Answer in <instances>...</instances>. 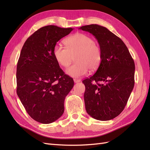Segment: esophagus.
<instances>
[{"mask_svg":"<svg viewBox=\"0 0 150 150\" xmlns=\"http://www.w3.org/2000/svg\"><path fill=\"white\" fill-rule=\"evenodd\" d=\"M81 81V79H74V82L75 83H78L79 82H80Z\"/></svg>","mask_w":150,"mask_h":150,"instance_id":"1","label":"esophagus"}]
</instances>
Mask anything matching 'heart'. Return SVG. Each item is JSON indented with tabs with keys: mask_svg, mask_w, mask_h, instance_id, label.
I'll return each instance as SVG.
<instances>
[{
	"mask_svg": "<svg viewBox=\"0 0 150 150\" xmlns=\"http://www.w3.org/2000/svg\"><path fill=\"white\" fill-rule=\"evenodd\" d=\"M66 47L56 44L53 55L57 63L63 67L69 66L74 57L75 63L66 69V74L73 78H79L88 73L89 69H98L102 61V51L99 45L90 36L76 33L67 38Z\"/></svg>",
	"mask_w": 150,
	"mask_h": 150,
	"instance_id": "b5f03b06",
	"label": "heart"
}]
</instances>
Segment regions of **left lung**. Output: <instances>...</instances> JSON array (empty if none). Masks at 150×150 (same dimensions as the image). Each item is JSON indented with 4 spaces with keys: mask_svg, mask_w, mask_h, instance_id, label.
<instances>
[{
    "mask_svg": "<svg viewBox=\"0 0 150 150\" xmlns=\"http://www.w3.org/2000/svg\"><path fill=\"white\" fill-rule=\"evenodd\" d=\"M92 34L102 51L95 74L83 81L86 110L93 118L108 121L123 111L134 84V62L123 41L97 24L81 27Z\"/></svg>",
    "mask_w": 150,
    "mask_h": 150,
    "instance_id": "1",
    "label": "left lung"
}]
</instances>
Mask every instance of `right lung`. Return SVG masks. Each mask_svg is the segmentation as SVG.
<instances>
[{
    "label": "right lung",
    "instance_id": "obj_1",
    "mask_svg": "<svg viewBox=\"0 0 150 150\" xmlns=\"http://www.w3.org/2000/svg\"><path fill=\"white\" fill-rule=\"evenodd\" d=\"M72 28L42 27L26 40L17 66V94L29 115L49 124L64 111V99L74 81L64 74L53 55L56 43Z\"/></svg>",
    "mask_w": 150,
    "mask_h": 150
}]
</instances>
